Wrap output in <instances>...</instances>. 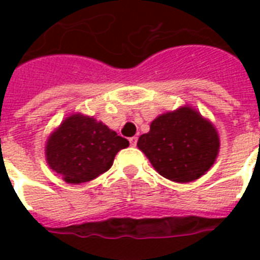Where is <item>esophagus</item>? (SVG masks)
Masks as SVG:
<instances>
[{
  "instance_id": "34e87169",
  "label": "esophagus",
  "mask_w": 260,
  "mask_h": 260,
  "mask_svg": "<svg viewBox=\"0 0 260 260\" xmlns=\"http://www.w3.org/2000/svg\"><path fill=\"white\" fill-rule=\"evenodd\" d=\"M129 143H131V146H136V143H138V138L136 136H134V138H129Z\"/></svg>"
}]
</instances>
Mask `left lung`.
<instances>
[{
    "mask_svg": "<svg viewBox=\"0 0 260 260\" xmlns=\"http://www.w3.org/2000/svg\"><path fill=\"white\" fill-rule=\"evenodd\" d=\"M138 147L162 177L186 183L213 166L220 139L212 122L183 106L155 118L150 132L139 138Z\"/></svg>",
    "mask_w": 260,
    "mask_h": 260,
    "instance_id": "left-lung-1",
    "label": "left lung"
}]
</instances>
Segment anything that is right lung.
Returning <instances> with one entry per match:
<instances>
[{
    "mask_svg": "<svg viewBox=\"0 0 260 260\" xmlns=\"http://www.w3.org/2000/svg\"><path fill=\"white\" fill-rule=\"evenodd\" d=\"M129 142L105 124L81 113L71 114L46 144L50 167L67 183H83L108 171L118 151Z\"/></svg>",
    "mask_w": 260,
    "mask_h": 260,
    "instance_id": "1",
    "label": "right lung"
}]
</instances>
